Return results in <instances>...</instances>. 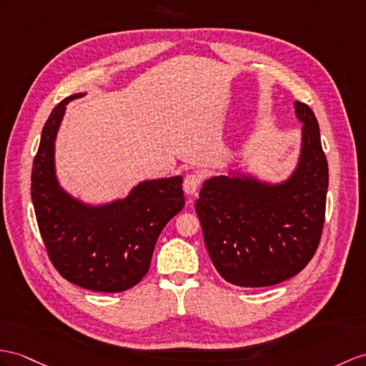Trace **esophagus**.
Here are the masks:
<instances>
[{"label": "esophagus", "mask_w": 366, "mask_h": 366, "mask_svg": "<svg viewBox=\"0 0 366 366\" xmlns=\"http://www.w3.org/2000/svg\"><path fill=\"white\" fill-rule=\"evenodd\" d=\"M200 186V175L197 174H188L184 177V182H183V189L184 192L188 195H194L195 192H197Z\"/></svg>", "instance_id": "34e87169"}]
</instances>
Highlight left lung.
Segmentation results:
<instances>
[{"instance_id":"1","label":"left lung","mask_w":366,"mask_h":366,"mask_svg":"<svg viewBox=\"0 0 366 366\" xmlns=\"http://www.w3.org/2000/svg\"><path fill=\"white\" fill-rule=\"evenodd\" d=\"M301 124L297 164L280 182L244 167L203 182L195 211L211 261L225 281L267 287L300 273L314 256L325 224L327 162L318 121L295 102Z\"/></svg>"}]
</instances>
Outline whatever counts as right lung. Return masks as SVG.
Listing matches in <instances>:
<instances>
[{"instance_id":"right-lung-1","label":"right lung","mask_w":366,"mask_h":366,"mask_svg":"<svg viewBox=\"0 0 366 366\" xmlns=\"http://www.w3.org/2000/svg\"><path fill=\"white\" fill-rule=\"evenodd\" d=\"M82 96L61 101L44 124L32 164V204L49 259L65 280L122 292L144 278L159 233L183 209V177L139 182L126 197L97 204L69 194L57 175L56 141L66 105Z\"/></svg>"}]
</instances>
